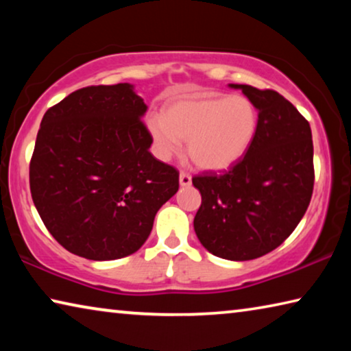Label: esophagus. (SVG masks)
Masks as SVG:
<instances>
[{"instance_id":"34e87169","label":"esophagus","mask_w":351,"mask_h":351,"mask_svg":"<svg viewBox=\"0 0 351 351\" xmlns=\"http://www.w3.org/2000/svg\"><path fill=\"white\" fill-rule=\"evenodd\" d=\"M180 184H181L182 187L190 186V184H192V176H190L189 173H186V171H181V175H180Z\"/></svg>"}]
</instances>
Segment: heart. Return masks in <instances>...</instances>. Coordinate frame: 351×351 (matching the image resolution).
Segmentation results:
<instances>
[{
	"label": "heart",
	"mask_w": 351,
	"mask_h": 351,
	"mask_svg": "<svg viewBox=\"0 0 351 351\" xmlns=\"http://www.w3.org/2000/svg\"><path fill=\"white\" fill-rule=\"evenodd\" d=\"M154 152L170 159L187 141L192 161L203 170L232 167L245 156L258 132V111L245 96L197 94L170 100L164 117L147 121Z\"/></svg>",
	"instance_id": "1"
}]
</instances>
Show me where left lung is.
I'll use <instances>...</instances> for the list:
<instances>
[{"mask_svg": "<svg viewBox=\"0 0 351 351\" xmlns=\"http://www.w3.org/2000/svg\"><path fill=\"white\" fill-rule=\"evenodd\" d=\"M230 88L257 106L258 132L229 170L192 178L201 193L193 228L213 255L245 261L274 251L305 215L314 186L313 139L310 123L282 94Z\"/></svg>", "mask_w": 351, "mask_h": 351, "instance_id": "8db88e82", "label": "left lung"}]
</instances>
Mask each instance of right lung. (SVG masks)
<instances>
[{"mask_svg":"<svg viewBox=\"0 0 351 351\" xmlns=\"http://www.w3.org/2000/svg\"><path fill=\"white\" fill-rule=\"evenodd\" d=\"M147 105L130 83L86 86L45 112L29 165L34 204L79 257L133 254L178 192L180 171L148 152Z\"/></svg>","mask_w":351,"mask_h":351,"instance_id":"1","label":"right lung"}]
</instances>
